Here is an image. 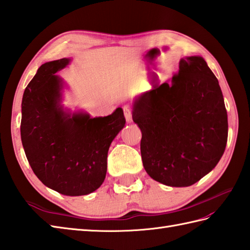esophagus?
I'll list each match as a JSON object with an SVG mask.
<instances>
[{
	"mask_svg": "<svg viewBox=\"0 0 250 250\" xmlns=\"http://www.w3.org/2000/svg\"><path fill=\"white\" fill-rule=\"evenodd\" d=\"M124 110V115H125V119L127 123H130L132 121V114H131V108L128 106V104H126V106L123 107Z\"/></svg>",
	"mask_w": 250,
	"mask_h": 250,
	"instance_id": "obj_1",
	"label": "esophagus"
}]
</instances>
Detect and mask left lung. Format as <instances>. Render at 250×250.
<instances>
[{"instance_id":"obj_1","label":"left lung","mask_w":250,"mask_h":250,"mask_svg":"<svg viewBox=\"0 0 250 250\" xmlns=\"http://www.w3.org/2000/svg\"><path fill=\"white\" fill-rule=\"evenodd\" d=\"M132 120L142 132L143 167L153 180L187 187L218 164L228 139L223 92L202 57L181 59L179 73L140 94Z\"/></svg>"}]
</instances>
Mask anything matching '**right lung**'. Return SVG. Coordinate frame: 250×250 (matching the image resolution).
Listing matches in <instances>:
<instances>
[{
    "label": "right lung",
    "instance_id": "add662e5",
    "mask_svg": "<svg viewBox=\"0 0 250 250\" xmlns=\"http://www.w3.org/2000/svg\"><path fill=\"white\" fill-rule=\"evenodd\" d=\"M70 59L42 64L22 98L21 141L26 158L43 185L65 196H84L101 187L111 142L125 126L123 109L91 118L71 113L62 102L63 79L55 75Z\"/></svg>",
    "mask_w": 250,
    "mask_h": 250
}]
</instances>
